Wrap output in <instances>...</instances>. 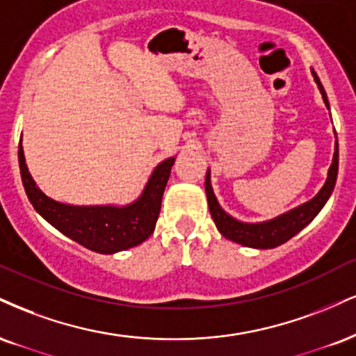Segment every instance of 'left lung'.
I'll use <instances>...</instances> for the list:
<instances>
[{
    "instance_id": "left-lung-1",
    "label": "left lung",
    "mask_w": 356,
    "mask_h": 356,
    "mask_svg": "<svg viewBox=\"0 0 356 356\" xmlns=\"http://www.w3.org/2000/svg\"><path fill=\"white\" fill-rule=\"evenodd\" d=\"M314 78L318 84L320 92H322L325 104L328 108V99L327 92H325L322 83H320L318 76L314 72ZM337 174H338V143L335 144V154H333V162L328 169V177L322 191L316 194L314 199L308 200L307 204L300 205V207L293 209V211L284 213V216L277 217V219L262 222V224H243V222L235 220L234 217H230L229 213L222 211V207L217 202L216 195H213L212 186H211V174L205 175V194H207V202H209V211L213 222H216L219 232L229 241L242 243L245 247H254V248H273L277 245L292 238L295 234H298L303 227L310 224L315 219V216L322 211L325 202L328 200L330 194H332L333 187L337 182Z\"/></svg>"
}]
</instances>
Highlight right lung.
Returning <instances> with one entry per match:
<instances>
[{"label":"right lung","mask_w":356,"mask_h":356,"mask_svg":"<svg viewBox=\"0 0 356 356\" xmlns=\"http://www.w3.org/2000/svg\"><path fill=\"white\" fill-rule=\"evenodd\" d=\"M18 159L24 191L36 212L66 237L97 254H115L139 245L145 238H149V235L156 229L162 194L169 181L170 167L175 161L174 157H170L154 169L143 195L134 204L126 207H113V205L79 207V205L56 202L38 189L28 172L21 140Z\"/></svg>","instance_id":"1"}]
</instances>
